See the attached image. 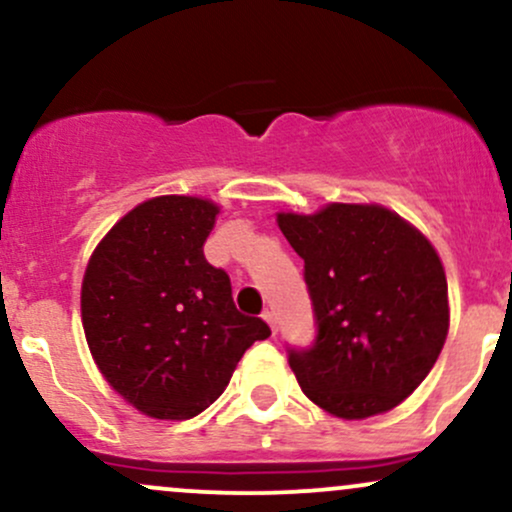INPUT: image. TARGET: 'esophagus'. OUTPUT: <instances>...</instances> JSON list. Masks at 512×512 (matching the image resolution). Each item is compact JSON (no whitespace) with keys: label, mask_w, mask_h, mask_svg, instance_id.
I'll list each match as a JSON object with an SVG mask.
<instances>
[{"label":"esophagus","mask_w":512,"mask_h":512,"mask_svg":"<svg viewBox=\"0 0 512 512\" xmlns=\"http://www.w3.org/2000/svg\"><path fill=\"white\" fill-rule=\"evenodd\" d=\"M264 322H267L269 327H272V332L276 334V330H279V325H276V315H274V310H264Z\"/></svg>","instance_id":"34e87169"}]
</instances>
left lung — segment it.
<instances>
[{
	"label": "left lung",
	"mask_w": 512,
	"mask_h": 512,
	"mask_svg": "<svg viewBox=\"0 0 512 512\" xmlns=\"http://www.w3.org/2000/svg\"><path fill=\"white\" fill-rule=\"evenodd\" d=\"M276 223L303 257L317 317L313 349L289 354L305 397L344 421L395 409L424 383L448 337L438 250L383 204L279 211Z\"/></svg>",
	"instance_id": "obj_1"
}]
</instances>
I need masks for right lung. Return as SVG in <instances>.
I'll return each instance as SVG.
<instances>
[{
    "instance_id": "1",
    "label": "right lung",
    "mask_w": 512,
    "mask_h": 512,
    "mask_svg": "<svg viewBox=\"0 0 512 512\" xmlns=\"http://www.w3.org/2000/svg\"><path fill=\"white\" fill-rule=\"evenodd\" d=\"M221 207L187 195L127 211L93 250L81 281L88 351L113 390L151 419L185 421L226 390L245 349L267 339L238 313L231 279L204 257Z\"/></svg>"
}]
</instances>
